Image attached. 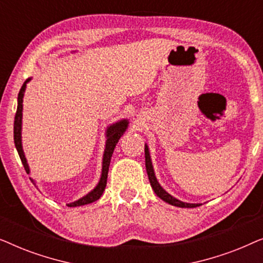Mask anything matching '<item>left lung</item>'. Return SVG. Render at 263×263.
I'll use <instances>...</instances> for the list:
<instances>
[{
	"label": "left lung",
	"instance_id": "8db88e82",
	"mask_svg": "<svg viewBox=\"0 0 263 263\" xmlns=\"http://www.w3.org/2000/svg\"><path fill=\"white\" fill-rule=\"evenodd\" d=\"M145 161H146V171H147V175H148L151 186H152L154 193H156L161 200L165 201V202H167L168 204H172V206L182 207V208H194V207L200 206V203H186V202H183V201H179L176 199V197L171 196L170 194L166 193L163 188H161L159 182L157 181L156 175H154L153 165H152V161H151L149 151H148V146L147 145H145Z\"/></svg>",
	"mask_w": 263,
	"mask_h": 263
}]
</instances>
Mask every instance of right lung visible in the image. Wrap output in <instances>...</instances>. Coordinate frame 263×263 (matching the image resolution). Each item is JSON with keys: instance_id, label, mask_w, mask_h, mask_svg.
I'll return each mask as SVG.
<instances>
[{"instance_id": "add662e5", "label": "right lung", "mask_w": 263, "mask_h": 263, "mask_svg": "<svg viewBox=\"0 0 263 263\" xmlns=\"http://www.w3.org/2000/svg\"><path fill=\"white\" fill-rule=\"evenodd\" d=\"M31 80L27 79L26 81L24 82V85L21 86L19 95H17V109L15 114V118H14V143H15L16 151L19 153V157L21 159V163H23L25 170H26L27 174H30V167H28L27 160L25 158L24 151H23V143H21V124H23V102H24V95L25 89H26L27 82ZM128 120H122L120 122H116V123L111 124L110 127L106 129V143H105V151H104L103 154V167H102V176H100V179L98 184L92 192H89L87 195L82 196L81 199L78 201H74V202L68 203V207H78V206H84V204H88L95 202L102 196L106 186V181H107V172H109V166L111 157H112L114 149L116 147L118 140L121 139V136L124 134V132L127 130L128 128ZM32 183L35 184L33 179H31Z\"/></svg>"}]
</instances>
